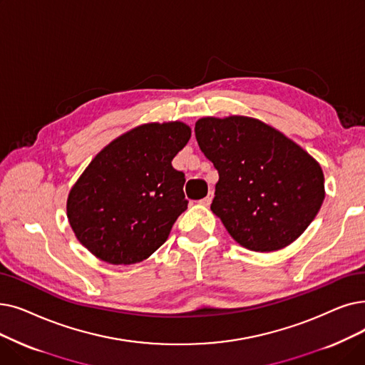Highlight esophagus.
Returning a JSON list of instances; mask_svg holds the SVG:
<instances>
[{
  "instance_id": "34e87169",
  "label": "esophagus",
  "mask_w": 365,
  "mask_h": 365,
  "mask_svg": "<svg viewBox=\"0 0 365 365\" xmlns=\"http://www.w3.org/2000/svg\"><path fill=\"white\" fill-rule=\"evenodd\" d=\"M212 200H213V192H209L207 197H204L202 200H200V204H202V205H210Z\"/></svg>"
}]
</instances>
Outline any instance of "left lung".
<instances>
[{"label": "left lung", "mask_w": 365, "mask_h": 365, "mask_svg": "<svg viewBox=\"0 0 365 365\" xmlns=\"http://www.w3.org/2000/svg\"><path fill=\"white\" fill-rule=\"evenodd\" d=\"M195 137L219 173L210 209L243 247L279 250L318 215L321 165L277 130L246 116L202 118Z\"/></svg>", "instance_id": "8db88e82"}]
</instances>
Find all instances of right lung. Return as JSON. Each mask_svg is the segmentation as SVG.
<instances>
[{"label":"right lung","mask_w":365,"mask_h":365,"mask_svg":"<svg viewBox=\"0 0 365 365\" xmlns=\"http://www.w3.org/2000/svg\"><path fill=\"white\" fill-rule=\"evenodd\" d=\"M189 138L182 122L146 123L106 146L68 195L77 240L115 265L143 261L163 246L187 209L185 174L171 161Z\"/></svg>","instance_id":"obj_1"}]
</instances>
